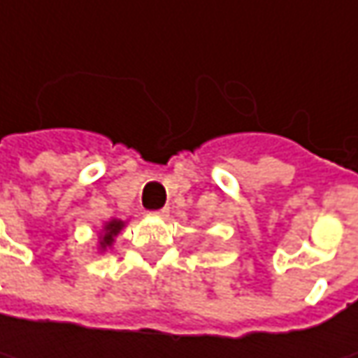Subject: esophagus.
<instances>
[{"instance_id":"34e87169","label":"esophagus","mask_w":358,"mask_h":358,"mask_svg":"<svg viewBox=\"0 0 358 358\" xmlns=\"http://www.w3.org/2000/svg\"><path fill=\"white\" fill-rule=\"evenodd\" d=\"M167 213H169L167 209H159V211H151L149 215H153V217H167Z\"/></svg>"}]
</instances>
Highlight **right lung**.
Here are the masks:
<instances>
[{
	"label": "right lung",
	"mask_w": 358,
	"mask_h": 358,
	"mask_svg": "<svg viewBox=\"0 0 358 358\" xmlns=\"http://www.w3.org/2000/svg\"><path fill=\"white\" fill-rule=\"evenodd\" d=\"M125 227V221H121V219H111V221H107L101 229V233H99V249L105 251L107 247H111L113 245V241L119 235V231Z\"/></svg>",
	"instance_id": "1"
}]
</instances>
